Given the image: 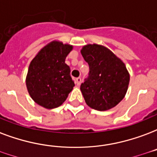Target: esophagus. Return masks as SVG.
Segmentation results:
<instances>
[{"label": "esophagus", "mask_w": 157, "mask_h": 157, "mask_svg": "<svg viewBox=\"0 0 157 157\" xmlns=\"http://www.w3.org/2000/svg\"><path fill=\"white\" fill-rule=\"evenodd\" d=\"M81 82H82V78L81 77H77V78L75 79V84L77 85V86H80Z\"/></svg>", "instance_id": "34e87169"}]
</instances>
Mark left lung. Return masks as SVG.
Listing matches in <instances>:
<instances>
[{
	"label": "left lung",
	"instance_id": "obj_1",
	"mask_svg": "<svg viewBox=\"0 0 157 157\" xmlns=\"http://www.w3.org/2000/svg\"><path fill=\"white\" fill-rule=\"evenodd\" d=\"M81 53L90 68L88 78L81 85L86 103L100 111L115 107L126 96L130 82L124 62L97 44L84 46Z\"/></svg>",
	"mask_w": 157,
	"mask_h": 157
}]
</instances>
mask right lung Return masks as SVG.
Instances as JSON below:
<instances>
[{
	"instance_id": "right-lung-1",
	"label": "right lung",
	"mask_w": 157,
	"mask_h": 157,
	"mask_svg": "<svg viewBox=\"0 0 157 157\" xmlns=\"http://www.w3.org/2000/svg\"><path fill=\"white\" fill-rule=\"evenodd\" d=\"M73 46L53 40L43 47L31 61L25 84L36 103L46 109L62 105L75 86L65 63Z\"/></svg>"
}]
</instances>
